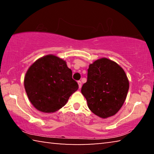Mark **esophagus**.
<instances>
[{"mask_svg":"<svg viewBox=\"0 0 154 154\" xmlns=\"http://www.w3.org/2000/svg\"><path fill=\"white\" fill-rule=\"evenodd\" d=\"M78 85H79V88L80 89L82 88V82L81 81H78Z\"/></svg>","mask_w":154,"mask_h":154,"instance_id":"obj_1","label":"esophagus"}]
</instances>
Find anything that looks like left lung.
<instances>
[{"instance_id":"8db88e82","label":"left lung","mask_w":154,"mask_h":154,"mask_svg":"<svg viewBox=\"0 0 154 154\" xmlns=\"http://www.w3.org/2000/svg\"><path fill=\"white\" fill-rule=\"evenodd\" d=\"M129 88L127 75L118 63L102 58L89 65L87 82L82 87L89 109L107 118L116 114L127 97Z\"/></svg>"}]
</instances>
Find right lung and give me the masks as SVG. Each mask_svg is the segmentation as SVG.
<instances>
[{
	"mask_svg": "<svg viewBox=\"0 0 154 154\" xmlns=\"http://www.w3.org/2000/svg\"><path fill=\"white\" fill-rule=\"evenodd\" d=\"M65 61L48 54L27 70L24 86L32 104L39 111L53 113L67 103L79 86Z\"/></svg>",
	"mask_w": 154,
	"mask_h": 154,
	"instance_id": "obj_1",
	"label": "right lung"
}]
</instances>
